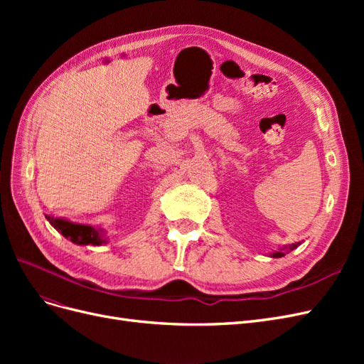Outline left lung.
<instances>
[{
  "label": "left lung",
  "mask_w": 364,
  "mask_h": 364,
  "mask_svg": "<svg viewBox=\"0 0 364 364\" xmlns=\"http://www.w3.org/2000/svg\"><path fill=\"white\" fill-rule=\"evenodd\" d=\"M297 246H301V241H297V243H291V245H287V246H279V249H277V250H273L272 253H270V257L272 258H281V257H284L285 253H289V252H291V250H294Z\"/></svg>",
  "instance_id": "left-lung-1"
}]
</instances>
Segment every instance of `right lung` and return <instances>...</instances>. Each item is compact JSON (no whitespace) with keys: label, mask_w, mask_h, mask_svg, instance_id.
<instances>
[{"label":"right lung","mask_w":364,"mask_h":364,"mask_svg":"<svg viewBox=\"0 0 364 364\" xmlns=\"http://www.w3.org/2000/svg\"><path fill=\"white\" fill-rule=\"evenodd\" d=\"M50 225L59 232L79 246H102L107 243L106 230L102 226H91L83 223H74L67 218H58L46 215Z\"/></svg>","instance_id":"add662e5"}]
</instances>
